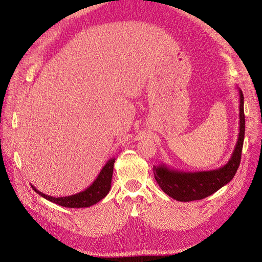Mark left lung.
I'll return each instance as SVG.
<instances>
[{"mask_svg": "<svg viewBox=\"0 0 262 262\" xmlns=\"http://www.w3.org/2000/svg\"><path fill=\"white\" fill-rule=\"evenodd\" d=\"M239 91V118L240 126L238 140L230 159L225 166L211 171L182 172L172 170L166 164L154 166V176L162 191L170 198L180 202H191L207 198L223 186L227 185L239 168L245 133L244 99L240 88Z\"/></svg>", "mask_w": 262, "mask_h": 262, "instance_id": "obj_1", "label": "left lung"}]
</instances>
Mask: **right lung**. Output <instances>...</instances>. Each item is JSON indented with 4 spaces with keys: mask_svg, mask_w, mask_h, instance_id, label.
<instances>
[{
    "mask_svg": "<svg viewBox=\"0 0 262 262\" xmlns=\"http://www.w3.org/2000/svg\"><path fill=\"white\" fill-rule=\"evenodd\" d=\"M115 161H116V158L109 159L103 167V169L101 170L98 177L95 178V181L87 189H85L84 191H80L79 193H76V194H72L69 196H61V198H54L51 195H47L42 193V192H40L33 185L31 186L40 196L45 198L46 200L54 204L63 206V207H68V208L90 207V206L100 202L108 194L110 187H112L110 185H112Z\"/></svg>",
    "mask_w": 262,
    "mask_h": 262,
    "instance_id": "right-lung-1",
    "label": "right lung"
}]
</instances>
